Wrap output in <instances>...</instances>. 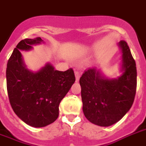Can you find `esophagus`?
Returning a JSON list of instances; mask_svg holds the SVG:
<instances>
[{
  "label": "esophagus",
  "mask_w": 146,
  "mask_h": 146,
  "mask_svg": "<svg viewBox=\"0 0 146 146\" xmlns=\"http://www.w3.org/2000/svg\"><path fill=\"white\" fill-rule=\"evenodd\" d=\"M75 76H76V81L78 82L79 81V78H80V73H79V71L78 70L75 71Z\"/></svg>",
  "instance_id": "esophagus-1"
}]
</instances>
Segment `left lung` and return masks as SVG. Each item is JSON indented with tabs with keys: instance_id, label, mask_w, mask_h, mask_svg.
Segmentation results:
<instances>
[{
	"instance_id": "1",
	"label": "left lung",
	"mask_w": 146,
	"mask_h": 146,
	"mask_svg": "<svg viewBox=\"0 0 146 146\" xmlns=\"http://www.w3.org/2000/svg\"><path fill=\"white\" fill-rule=\"evenodd\" d=\"M122 70L118 79H108L96 68L85 70L79 79L82 109L92 123L108 127L118 122L128 112L137 92V67L126 41L121 40Z\"/></svg>"
}]
</instances>
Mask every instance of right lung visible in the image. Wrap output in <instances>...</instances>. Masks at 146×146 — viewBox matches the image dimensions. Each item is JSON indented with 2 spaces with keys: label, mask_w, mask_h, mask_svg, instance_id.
<instances>
[{
  "label": "right lung",
  "mask_w": 146,
  "mask_h": 146,
  "mask_svg": "<svg viewBox=\"0 0 146 146\" xmlns=\"http://www.w3.org/2000/svg\"><path fill=\"white\" fill-rule=\"evenodd\" d=\"M40 37L21 40L14 48L7 67V88L14 112L34 127L52 124L59 115V104L76 80L72 68L58 71L49 64L36 73L25 68L20 50L42 42Z\"/></svg>",
  "instance_id": "right-lung-1"
}]
</instances>
